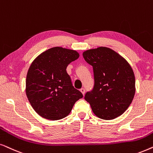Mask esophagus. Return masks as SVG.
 Instances as JSON below:
<instances>
[{
  "mask_svg": "<svg viewBox=\"0 0 153 153\" xmlns=\"http://www.w3.org/2000/svg\"><path fill=\"white\" fill-rule=\"evenodd\" d=\"M80 91H81V92H82V94L83 95L85 94V89H84V88H82V89H80Z\"/></svg>",
  "mask_w": 153,
  "mask_h": 153,
  "instance_id": "esophagus-1",
  "label": "esophagus"
}]
</instances>
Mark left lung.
<instances>
[{
    "mask_svg": "<svg viewBox=\"0 0 153 153\" xmlns=\"http://www.w3.org/2000/svg\"><path fill=\"white\" fill-rule=\"evenodd\" d=\"M93 66L94 86L85 99L95 115L103 120L120 116L131 104L136 91L135 76L125 58L111 48L99 47L82 53Z\"/></svg>",
    "mask_w": 153,
    "mask_h": 153,
    "instance_id": "8db88e82",
    "label": "left lung"
}]
</instances>
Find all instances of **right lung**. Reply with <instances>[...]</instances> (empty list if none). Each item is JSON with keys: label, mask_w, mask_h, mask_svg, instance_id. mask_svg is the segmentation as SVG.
<instances>
[{"label": "right lung", "mask_w": 153, "mask_h": 153, "mask_svg": "<svg viewBox=\"0 0 153 153\" xmlns=\"http://www.w3.org/2000/svg\"><path fill=\"white\" fill-rule=\"evenodd\" d=\"M79 56L77 51L54 47L33 61L26 75V94L33 108L42 117L62 119L82 98L66 72L68 65Z\"/></svg>", "instance_id": "1"}]
</instances>
